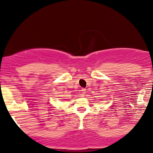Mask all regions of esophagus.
I'll return each instance as SVG.
<instances>
[{"label":"esophagus","mask_w":153,"mask_h":153,"mask_svg":"<svg viewBox=\"0 0 153 153\" xmlns=\"http://www.w3.org/2000/svg\"><path fill=\"white\" fill-rule=\"evenodd\" d=\"M85 93H86V90L85 88L82 89V95H85Z\"/></svg>","instance_id":"1"}]
</instances>
